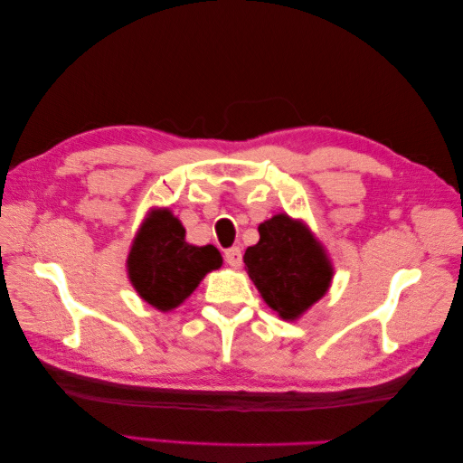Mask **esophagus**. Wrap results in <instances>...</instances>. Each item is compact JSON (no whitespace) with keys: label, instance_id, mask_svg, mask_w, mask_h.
Segmentation results:
<instances>
[{"label":"esophagus","instance_id":"34e87169","mask_svg":"<svg viewBox=\"0 0 463 463\" xmlns=\"http://www.w3.org/2000/svg\"><path fill=\"white\" fill-rule=\"evenodd\" d=\"M225 262L230 264L232 269H240L241 267V250L240 248L225 250Z\"/></svg>","mask_w":463,"mask_h":463}]
</instances>
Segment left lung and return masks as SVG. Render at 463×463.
<instances>
[{
    "mask_svg": "<svg viewBox=\"0 0 463 463\" xmlns=\"http://www.w3.org/2000/svg\"><path fill=\"white\" fill-rule=\"evenodd\" d=\"M259 233L244 254L248 277L281 320H299L330 289V256L306 222L287 213L262 222Z\"/></svg>",
    "mask_w": 463,
    "mask_h": 463,
    "instance_id": "1",
    "label": "left lung"
}]
</instances>
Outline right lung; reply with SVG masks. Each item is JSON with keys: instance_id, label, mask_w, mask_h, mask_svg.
<instances>
[{"instance_id": "obj_1", "label": "right lung", "mask_w": 463, "mask_h": 463, "mask_svg": "<svg viewBox=\"0 0 463 463\" xmlns=\"http://www.w3.org/2000/svg\"><path fill=\"white\" fill-rule=\"evenodd\" d=\"M222 264L215 246L188 244L180 219L168 207H154L131 241L127 277L143 301L165 314L182 306L204 275Z\"/></svg>"}]
</instances>
